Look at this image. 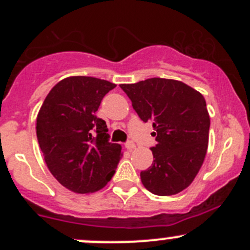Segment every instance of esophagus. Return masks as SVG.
Returning <instances> with one entry per match:
<instances>
[{"instance_id":"1","label":"esophagus","mask_w":250,"mask_h":250,"mask_svg":"<svg viewBox=\"0 0 250 250\" xmlns=\"http://www.w3.org/2000/svg\"><path fill=\"white\" fill-rule=\"evenodd\" d=\"M125 148L128 151H133L135 148V144L133 141H128V143H125Z\"/></svg>"}]
</instances>
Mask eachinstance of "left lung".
I'll return each instance as SVG.
<instances>
[{"mask_svg":"<svg viewBox=\"0 0 250 250\" xmlns=\"http://www.w3.org/2000/svg\"><path fill=\"white\" fill-rule=\"evenodd\" d=\"M144 122H152L153 163L140 173L146 190L172 196L191 185L206 158L209 118L206 99L181 81L153 77L121 84Z\"/></svg>","mask_w":250,"mask_h":250,"instance_id":"left-lung-1","label":"left lung"}]
</instances>
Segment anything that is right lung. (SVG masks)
I'll use <instances>...</instances> for the list:
<instances>
[{
    "label": "right lung",
    "instance_id": "add662e5",
    "mask_svg": "<svg viewBox=\"0 0 250 250\" xmlns=\"http://www.w3.org/2000/svg\"><path fill=\"white\" fill-rule=\"evenodd\" d=\"M115 83L71 76L50 89L39 111L36 134L52 175L67 190H102L122 157L120 144L109 143L106 122L95 116Z\"/></svg>",
    "mask_w": 250,
    "mask_h": 250
}]
</instances>
